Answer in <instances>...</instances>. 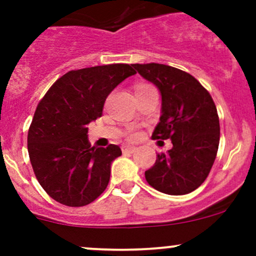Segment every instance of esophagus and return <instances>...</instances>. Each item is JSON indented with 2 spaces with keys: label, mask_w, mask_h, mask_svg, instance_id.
I'll return each instance as SVG.
<instances>
[{
  "label": "esophagus",
  "mask_w": 256,
  "mask_h": 256,
  "mask_svg": "<svg viewBox=\"0 0 256 256\" xmlns=\"http://www.w3.org/2000/svg\"><path fill=\"white\" fill-rule=\"evenodd\" d=\"M136 150H138V148H136L135 146H122L124 154H134Z\"/></svg>",
  "instance_id": "obj_1"
}]
</instances>
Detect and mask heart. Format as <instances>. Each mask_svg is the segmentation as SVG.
<instances>
[{
	"mask_svg": "<svg viewBox=\"0 0 256 256\" xmlns=\"http://www.w3.org/2000/svg\"><path fill=\"white\" fill-rule=\"evenodd\" d=\"M150 88H152V86H151V85H148V84H138V85H136L135 92L146 90V89H150ZM138 138V132H135V131L130 132V138Z\"/></svg>",
	"mask_w": 256,
	"mask_h": 256,
	"instance_id": "1",
	"label": "heart"
}]
</instances>
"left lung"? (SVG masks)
<instances>
[{"label": "left lung", "mask_w": 256, "mask_h": 256, "mask_svg": "<svg viewBox=\"0 0 256 256\" xmlns=\"http://www.w3.org/2000/svg\"><path fill=\"white\" fill-rule=\"evenodd\" d=\"M161 92V116L152 138H171L144 172L148 184L171 196L197 190L208 177L219 146V118L210 94L194 76L164 64H132Z\"/></svg>", "instance_id": "obj_1"}]
</instances>
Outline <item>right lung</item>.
<instances>
[{
  "label": "right lung",
  "mask_w": 256,
  "mask_h": 256,
  "mask_svg": "<svg viewBox=\"0 0 256 256\" xmlns=\"http://www.w3.org/2000/svg\"><path fill=\"white\" fill-rule=\"evenodd\" d=\"M136 72L128 64L72 70L50 86L28 131V154L38 182L56 202L82 207L108 187L120 147H92L88 128L102 115L108 95Z\"/></svg>",
  "instance_id": "1"
}]
</instances>
